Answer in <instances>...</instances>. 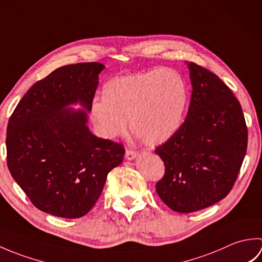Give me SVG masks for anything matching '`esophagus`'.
I'll return each instance as SVG.
<instances>
[{"label": "esophagus", "mask_w": 262, "mask_h": 262, "mask_svg": "<svg viewBox=\"0 0 262 262\" xmlns=\"http://www.w3.org/2000/svg\"><path fill=\"white\" fill-rule=\"evenodd\" d=\"M138 155V152L136 151V149H133V148H127L126 149V154L125 157L127 160H134L136 157Z\"/></svg>", "instance_id": "34e87169"}]
</instances>
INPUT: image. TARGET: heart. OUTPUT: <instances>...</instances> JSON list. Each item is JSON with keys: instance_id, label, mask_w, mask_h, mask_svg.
I'll use <instances>...</instances> for the list:
<instances>
[{"instance_id": "heart-1", "label": "heart", "mask_w": 262, "mask_h": 262, "mask_svg": "<svg viewBox=\"0 0 262 262\" xmlns=\"http://www.w3.org/2000/svg\"><path fill=\"white\" fill-rule=\"evenodd\" d=\"M103 97L94 99L91 119L104 138L130 130L147 144L159 145L179 129L187 104V86L179 72L153 69L116 76L105 83Z\"/></svg>"}]
</instances>
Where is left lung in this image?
<instances>
[{"instance_id":"1","label":"left lung","mask_w":262,"mask_h":262,"mask_svg":"<svg viewBox=\"0 0 262 262\" xmlns=\"http://www.w3.org/2000/svg\"><path fill=\"white\" fill-rule=\"evenodd\" d=\"M188 66L192 92L187 117L155 148L165 166L157 192L178 213H192L225 198L248 146V127L234 93L213 72L193 62Z\"/></svg>"}]
</instances>
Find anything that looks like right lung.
Listing matches in <instances>:
<instances>
[{
    "mask_svg": "<svg viewBox=\"0 0 262 262\" xmlns=\"http://www.w3.org/2000/svg\"><path fill=\"white\" fill-rule=\"evenodd\" d=\"M101 63L62 66L36 82L11 115L7 129L10 173L32 205L64 219H79L96 205L109 172L122 162L121 143L89 130Z\"/></svg>",
    "mask_w": 262,
    "mask_h": 262,
    "instance_id": "add662e5",
    "label": "right lung"
}]
</instances>
